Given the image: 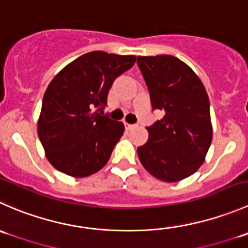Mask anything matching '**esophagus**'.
Listing matches in <instances>:
<instances>
[{"label": "esophagus", "instance_id": "1", "mask_svg": "<svg viewBox=\"0 0 248 248\" xmlns=\"http://www.w3.org/2000/svg\"><path fill=\"white\" fill-rule=\"evenodd\" d=\"M134 127V124H127V122H124V128L126 129H131V128H133Z\"/></svg>", "mask_w": 248, "mask_h": 248}]
</instances>
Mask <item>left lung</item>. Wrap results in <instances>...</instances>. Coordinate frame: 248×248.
I'll list each match as a JSON object with an SVG mask.
<instances>
[{"label": "left lung", "mask_w": 248, "mask_h": 248, "mask_svg": "<svg viewBox=\"0 0 248 248\" xmlns=\"http://www.w3.org/2000/svg\"><path fill=\"white\" fill-rule=\"evenodd\" d=\"M153 110L165 112L146 127L149 139L137 149L146 170L163 182H178L200 168L212 141L210 100L200 78L172 55L138 57Z\"/></svg>", "instance_id": "8db88e82"}]
</instances>
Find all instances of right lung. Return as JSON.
<instances>
[{"mask_svg":"<svg viewBox=\"0 0 248 248\" xmlns=\"http://www.w3.org/2000/svg\"><path fill=\"white\" fill-rule=\"evenodd\" d=\"M134 63V55L95 50L74 60L50 81L37 132L58 170L82 178L107 165L124 126L103 110L114 81Z\"/></svg>","mask_w":248,"mask_h":248,"instance_id":"1","label":"right lung"}]
</instances>
